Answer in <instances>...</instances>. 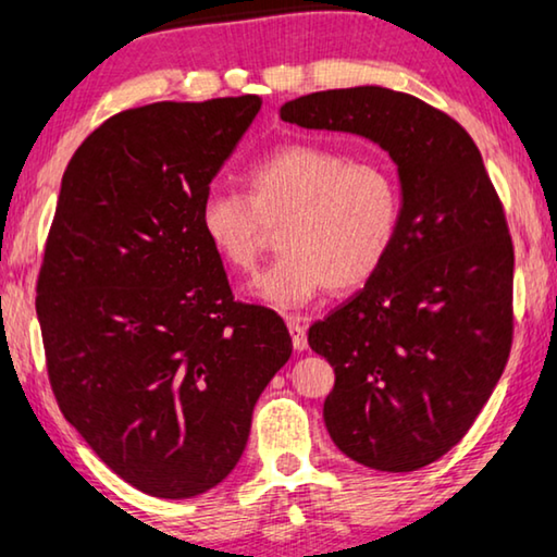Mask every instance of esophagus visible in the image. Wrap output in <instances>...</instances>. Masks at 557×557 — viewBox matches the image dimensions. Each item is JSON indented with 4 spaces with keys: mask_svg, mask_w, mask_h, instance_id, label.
Returning <instances> with one entry per match:
<instances>
[{
    "mask_svg": "<svg viewBox=\"0 0 557 557\" xmlns=\"http://www.w3.org/2000/svg\"><path fill=\"white\" fill-rule=\"evenodd\" d=\"M286 324H288V332H292L294 349H296V351H306V349H309V342H306V326H304V319H298V317H286Z\"/></svg>",
    "mask_w": 557,
    "mask_h": 557,
    "instance_id": "esophagus-1",
    "label": "esophagus"
}]
</instances>
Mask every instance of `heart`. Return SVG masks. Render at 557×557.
Instances as JSON below:
<instances>
[{
    "instance_id": "b5f03b06",
    "label": "heart",
    "mask_w": 557,
    "mask_h": 557,
    "mask_svg": "<svg viewBox=\"0 0 557 557\" xmlns=\"http://www.w3.org/2000/svg\"><path fill=\"white\" fill-rule=\"evenodd\" d=\"M248 198L211 190L200 231L236 271H253L269 228L281 223L284 253L251 292L276 309H298L324 288L364 286L392 253L401 221V190L392 168L354 160L317 143L281 145L246 173Z\"/></svg>"
}]
</instances>
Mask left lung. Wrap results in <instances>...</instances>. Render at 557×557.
I'll use <instances>...</instances> for the list:
<instances>
[{
    "mask_svg": "<svg viewBox=\"0 0 557 557\" xmlns=\"http://www.w3.org/2000/svg\"><path fill=\"white\" fill-rule=\"evenodd\" d=\"M281 120L361 135L397 165L392 253L309 329V346L336 374L324 401L334 445L372 470H419L465 437L510 357L515 253L503 203L465 127L407 92H311Z\"/></svg>",
    "mask_w": 557,
    "mask_h": 557,
    "instance_id": "8db88e82",
    "label": "left lung"
}]
</instances>
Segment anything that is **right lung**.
Here are the masks:
<instances>
[{
    "label": "right lung",
    "instance_id": "1",
    "mask_svg": "<svg viewBox=\"0 0 557 557\" xmlns=\"http://www.w3.org/2000/svg\"><path fill=\"white\" fill-rule=\"evenodd\" d=\"M261 98L152 102L87 135L62 175L37 281L47 374L67 422L152 497L219 485L292 357L284 319L233 301L200 203Z\"/></svg>",
    "mask_w": 557,
    "mask_h": 557
}]
</instances>
